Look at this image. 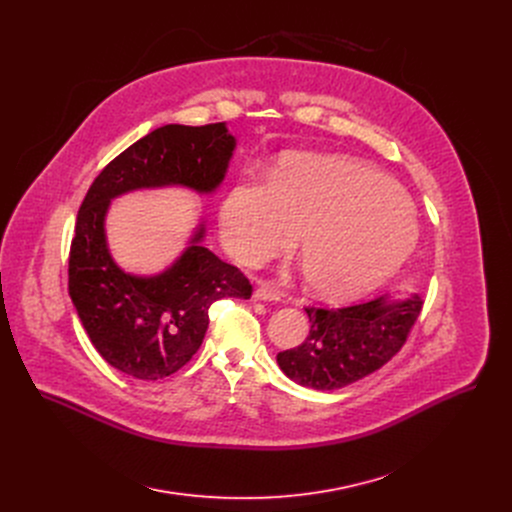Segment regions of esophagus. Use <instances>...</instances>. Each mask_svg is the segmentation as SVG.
Masks as SVG:
<instances>
[{
	"label": "esophagus",
	"mask_w": 512,
	"mask_h": 512,
	"mask_svg": "<svg viewBox=\"0 0 512 512\" xmlns=\"http://www.w3.org/2000/svg\"><path fill=\"white\" fill-rule=\"evenodd\" d=\"M253 300L255 302H279L281 300V291L273 283H261L255 289Z\"/></svg>",
	"instance_id": "obj_1"
}]
</instances>
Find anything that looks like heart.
<instances>
[{"instance_id":"obj_1","label":"heart","mask_w":512,"mask_h":512,"mask_svg":"<svg viewBox=\"0 0 512 512\" xmlns=\"http://www.w3.org/2000/svg\"><path fill=\"white\" fill-rule=\"evenodd\" d=\"M218 229L245 265L291 249L300 233L306 285L330 302L371 294L417 245L407 194L367 164L326 154H285L273 178L237 182L221 204Z\"/></svg>"}]
</instances>
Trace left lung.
<instances>
[{
  "instance_id": "left-lung-1",
  "label": "left lung",
  "mask_w": 512,
  "mask_h": 512,
  "mask_svg": "<svg viewBox=\"0 0 512 512\" xmlns=\"http://www.w3.org/2000/svg\"><path fill=\"white\" fill-rule=\"evenodd\" d=\"M417 294L381 296L340 310L306 308L310 334L277 354L287 379L316 391H334L379 371L405 344L421 312Z\"/></svg>"
}]
</instances>
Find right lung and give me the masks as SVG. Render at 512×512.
Segmentation results:
<instances>
[{
	"instance_id": "1",
	"label": "right lung",
	"mask_w": 512,
	"mask_h": 512,
	"mask_svg": "<svg viewBox=\"0 0 512 512\" xmlns=\"http://www.w3.org/2000/svg\"><path fill=\"white\" fill-rule=\"evenodd\" d=\"M235 148L227 123L158 127L119 154L81 204L70 245L68 294L97 352L123 375L160 381L180 371L204 340L210 306L223 298L249 300L253 287L235 265L202 245L204 221L164 271H125L107 245L111 200L168 186L214 194Z\"/></svg>"
}]
</instances>
